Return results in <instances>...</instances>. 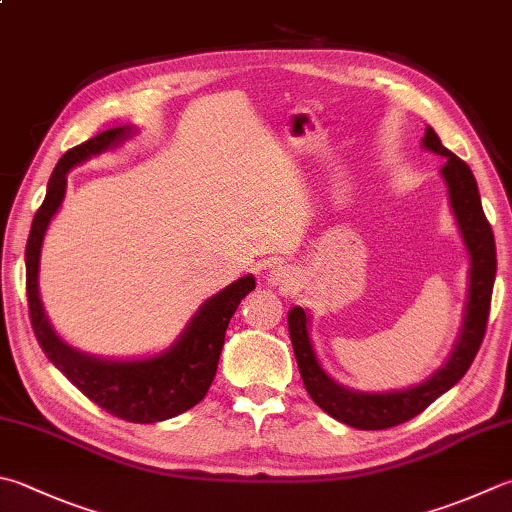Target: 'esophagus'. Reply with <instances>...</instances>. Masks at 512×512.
I'll return each mask as SVG.
<instances>
[{"label":"esophagus","instance_id":"34e87169","mask_svg":"<svg viewBox=\"0 0 512 512\" xmlns=\"http://www.w3.org/2000/svg\"><path fill=\"white\" fill-rule=\"evenodd\" d=\"M265 281H267V285L281 287V289H285V292H287V289H292V285H294V276L289 274V269L276 265V267L269 269L267 276H265Z\"/></svg>","mask_w":512,"mask_h":512}]
</instances>
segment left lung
Segmentation results:
<instances>
[{"label": "left lung", "mask_w": 512, "mask_h": 512, "mask_svg": "<svg viewBox=\"0 0 512 512\" xmlns=\"http://www.w3.org/2000/svg\"><path fill=\"white\" fill-rule=\"evenodd\" d=\"M421 142L423 147L435 151L437 156H446L441 176L448 185L450 207L455 211L459 231L470 254V285L464 327H461L459 341L448 363L432 374L430 379L408 390H392L383 394L350 390L332 381L323 372L314 354L310 332H307L310 316L305 314L303 307H292L287 314L289 339L294 345V356L307 394L330 417L359 430H385L421 414L468 372L486 334L490 298H493L497 274V252L493 229H490L484 209H481L477 180L466 162L443 147L439 136L430 127L426 129V136Z\"/></svg>", "instance_id": "obj_1"}]
</instances>
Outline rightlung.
I'll list each match as a JSON object with an SVG mask.
<instances>
[{
    "label": "right lung",
    "mask_w": 512,
    "mask_h": 512,
    "mask_svg": "<svg viewBox=\"0 0 512 512\" xmlns=\"http://www.w3.org/2000/svg\"><path fill=\"white\" fill-rule=\"evenodd\" d=\"M131 136V127L102 131L98 136L69 149L57 162L46 187V198L33 218L26 243V296L28 314L35 339L40 343L57 370L69 379L84 397L98 403L109 414L131 423L165 421L194 408L205 399L218 370L220 350L225 345V332L231 316L243 298L256 287L252 274L238 278L223 292L214 294L200 305L180 339L165 352L147 359L113 361L98 359L73 350L53 332L44 314L37 289L40 254L44 234L51 218L60 209L66 194V173L82 165L106 149L118 147Z\"/></svg>",
    "instance_id": "1"
}]
</instances>
